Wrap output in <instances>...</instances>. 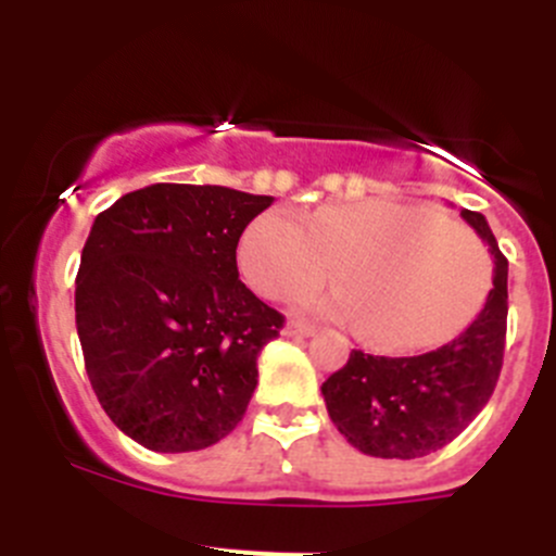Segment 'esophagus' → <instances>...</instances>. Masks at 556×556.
<instances>
[{"label":"esophagus","instance_id":"obj_1","mask_svg":"<svg viewBox=\"0 0 556 556\" xmlns=\"http://www.w3.org/2000/svg\"><path fill=\"white\" fill-rule=\"evenodd\" d=\"M315 326L313 324H304V320H288V324H285V329H282V334H288V337H313L315 334Z\"/></svg>","mask_w":556,"mask_h":556}]
</instances>
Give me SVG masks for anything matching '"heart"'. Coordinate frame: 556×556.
Here are the masks:
<instances>
[{"instance_id": "heart-1", "label": "heart", "mask_w": 556, "mask_h": 556, "mask_svg": "<svg viewBox=\"0 0 556 556\" xmlns=\"http://www.w3.org/2000/svg\"><path fill=\"white\" fill-rule=\"evenodd\" d=\"M238 268L266 299H288L329 274L337 288L299 304L324 313L378 349H419L458 334L482 307L491 261L480 238L447 216L403 202L318 207L295 222L261 214L238 243Z\"/></svg>"}]
</instances>
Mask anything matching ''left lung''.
<instances>
[{"label": "left lung", "instance_id": "left-lung-1", "mask_svg": "<svg viewBox=\"0 0 556 556\" xmlns=\"http://www.w3.org/2000/svg\"><path fill=\"white\" fill-rule=\"evenodd\" d=\"M466 225L489 243L494 288L477 318L442 349L419 356L351 351L345 367L324 381L326 412L359 453L422 458L469 428L494 395L505 356L507 261L485 216L460 207Z\"/></svg>", "mask_w": 556, "mask_h": 556}]
</instances>
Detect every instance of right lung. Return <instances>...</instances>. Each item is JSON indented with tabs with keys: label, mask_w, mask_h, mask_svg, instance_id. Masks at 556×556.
I'll return each mask as SVG.
<instances>
[{
	"label": "right lung",
	"mask_w": 556,
	"mask_h": 556,
	"mask_svg": "<svg viewBox=\"0 0 556 556\" xmlns=\"http://www.w3.org/2000/svg\"><path fill=\"white\" fill-rule=\"evenodd\" d=\"M271 202L153 184L92 222L76 274L87 376L109 419L153 453L211 447L247 414L285 318L238 279L236 249Z\"/></svg>",
	"instance_id": "right-lung-1"
}]
</instances>
